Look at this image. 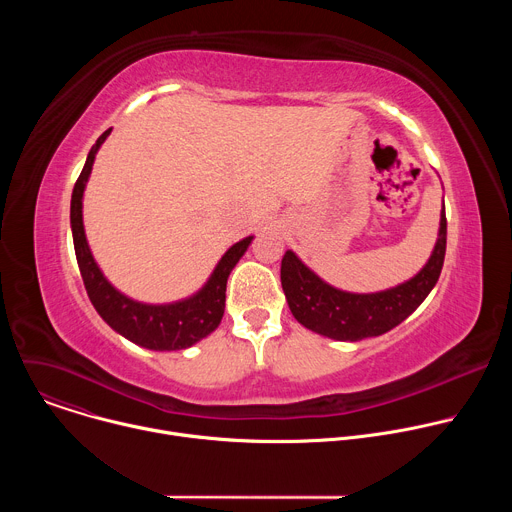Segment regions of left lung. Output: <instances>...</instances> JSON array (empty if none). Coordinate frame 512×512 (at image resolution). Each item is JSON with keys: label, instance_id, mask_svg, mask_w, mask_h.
Returning a JSON list of instances; mask_svg holds the SVG:
<instances>
[{"label": "left lung", "instance_id": "left-lung-1", "mask_svg": "<svg viewBox=\"0 0 512 512\" xmlns=\"http://www.w3.org/2000/svg\"><path fill=\"white\" fill-rule=\"evenodd\" d=\"M446 212L442 210L440 239L425 267L409 281L379 294H348L312 273L294 253L281 259V287L294 318L306 328L334 340L381 336L401 324L427 298L446 257Z\"/></svg>", "mask_w": 512, "mask_h": 512}]
</instances>
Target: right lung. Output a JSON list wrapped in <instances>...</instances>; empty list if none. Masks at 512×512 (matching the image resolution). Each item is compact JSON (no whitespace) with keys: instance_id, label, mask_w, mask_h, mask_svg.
I'll return each instance as SVG.
<instances>
[{"instance_id":"right-lung-1","label":"right lung","mask_w":512,"mask_h":512,"mask_svg":"<svg viewBox=\"0 0 512 512\" xmlns=\"http://www.w3.org/2000/svg\"><path fill=\"white\" fill-rule=\"evenodd\" d=\"M111 129H107L97 143L91 148L85 168L77 178L75 190L70 200V225H72V241H75V253L79 261V269L83 275V283L89 294L91 304L99 312V316L121 336L131 342L152 348V350H178L192 346L200 338L208 336L223 320L225 300H227V279L237 261L243 257L253 237H247L233 245L223 259L218 261L214 273L202 291L190 300L168 304V306H145L125 298L123 294L103 277L99 271L91 249L87 245L85 229H83V192L89 180L95 154L99 145L107 139Z\"/></svg>"}]
</instances>
